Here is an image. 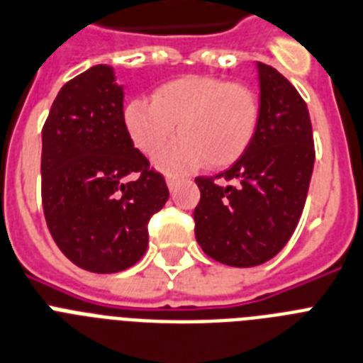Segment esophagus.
<instances>
[{"instance_id":"esophagus-1","label":"esophagus","mask_w":363,"mask_h":363,"mask_svg":"<svg viewBox=\"0 0 363 363\" xmlns=\"http://www.w3.org/2000/svg\"><path fill=\"white\" fill-rule=\"evenodd\" d=\"M179 181H181V177H177V175H167L166 177V182H167V186H169V190H173V186H175Z\"/></svg>"}]
</instances>
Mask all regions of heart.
Listing matches in <instances>:
<instances>
[{
  "instance_id": "heart-1",
  "label": "heart",
  "mask_w": 363,
  "mask_h": 363,
  "mask_svg": "<svg viewBox=\"0 0 363 363\" xmlns=\"http://www.w3.org/2000/svg\"><path fill=\"white\" fill-rule=\"evenodd\" d=\"M259 121L257 96L250 87L207 74H186L156 87L151 99L125 108L126 132L145 155H155L177 130L181 138L162 149L156 164L184 172L207 162L229 166L246 152Z\"/></svg>"
}]
</instances>
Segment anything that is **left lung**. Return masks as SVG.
<instances>
[{
	"instance_id": "left-lung-1",
	"label": "left lung",
	"mask_w": 363,
	"mask_h": 363,
	"mask_svg": "<svg viewBox=\"0 0 363 363\" xmlns=\"http://www.w3.org/2000/svg\"><path fill=\"white\" fill-rule=\"evenodd\" d=\"M259 121L252 143L229 169L197 177L196 240L218 263L257 267L294 233L313 173L315 147L304 99L270 65L257 63Z\"/></svg>"
}]
</instances>
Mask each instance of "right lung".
Here are the masks:
<instances>
[{
	"instance_id": "right-lung-1",
	"label": "right lung",
	"mask_w": 363,
	"mask_h": 363,
	"mask_svg": "<svg viewBox=\"0 0 363 363\" xmlns=\"http://www.w3.org/2000/svg\"><path fill=\"white\" fill-rule=\"evenodd\" d=\"M125 93L96 65L61 87L43 126V208L59 250L96 274L143 257L147 223L166 205L164 177L132 143Z\"/></svg>"
}]
</instances>
